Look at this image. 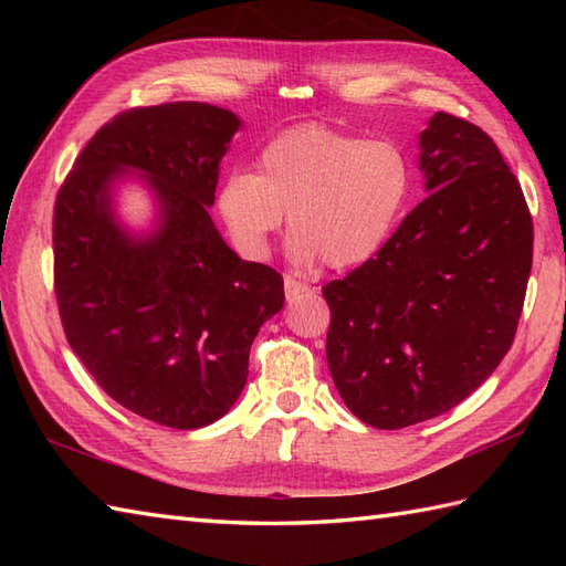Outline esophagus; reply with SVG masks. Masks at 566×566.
Instances as JSON below:
<instances>
[{"instance_id":"obj_1","label":"esophagus","mask_w":566,"mask_h":566,"mask_svg":"<svg viewBox=\"0 0 566 566\" xmlns=\"http://www.w3.org/2000/svg\"><path fill=\"white\" fill-rule=\"evenodd\" d=\"M311 292V286L308 284H304V282H298V280H294V276H290L286 274L284 276V294H286V302H298V298H304V296H308Z\"/></svg>"}]
</instances>
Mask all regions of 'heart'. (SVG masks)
<instances>
[{
  "instance_id": "heart-1",
  "label": "heart",
  "mask_w": 566,
  "mask_h": 566,
  "mask_svg": "<svg viewBox=\"0 0 566 566\" xmlns=\"http://www.w3.org/2000/svg\"><path fill=\"white\" fill-rule=\"evenodd\" d=\"M411 195V163L391 140H365L321 124L268 140L258 172L228 175L216 209L233 245L262 260L290 213V255L302 270H333L375 258Z\"/></svg>"
}]
</instances>
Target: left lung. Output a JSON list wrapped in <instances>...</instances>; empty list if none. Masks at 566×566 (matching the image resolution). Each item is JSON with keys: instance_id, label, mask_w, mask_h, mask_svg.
<instances>
[{"instance_id": "8db88e82", "label": "left lung", "mask_w": 566, "mask_h": 566, "mask_svg": "<svg viewBox=\"0 0 566 566\" xmlns=\"http://www.w3.org/2000/svg\"><path fill=\"white\" fill-rule=\"evenodd\" d=\"M428 197L375 258L323 286L328 369L379 430L436 418L511 350L533 268L523 189L482 128L438 112L420 134Z\"/></svg>"}]
</instances>
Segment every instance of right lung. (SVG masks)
<instances>
[{"mask_svg":"<svg viewBox=\"0 0 566 566\" xmlns=\"http://www.w3.org/2000/svg\"><path fill=\"white\" fill-rule=\"evenodd\" d=\"M238 128L233 112L201 102L124 112L92 136L55 199V296L70 347L116 403L177 430L231 411L252 340L284 306L282 274L240 260L209 216ZM128 169L159 201V223L140 237L113 213Z\"/></svg>","mask_w":566,"mask_h":566,"instance_id":"1","label":"right lung"}]
</instances>
